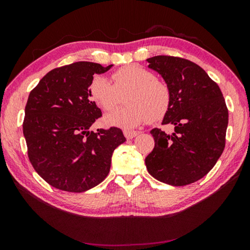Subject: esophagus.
<instances>
[{"label":"esophagus","mask_w":250,"mask_h":250,"mask_svg":"<svg viewBox=\"0 0 250 250\" xmlns=\"http://www.w3.org/2000/svg\"><path fill=\"white\" fill-rule=\"evenodd\" d=\"M124 134L125 137L128 139V140H130V139H133L134 137H137V135L139 134V132H137V131H130V130H125L124 131Z\"/></svg>","instance_id":"obj_1"}]
</instances>
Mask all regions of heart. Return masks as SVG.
<instances>
[{"label":"heart","mask_w":250,"mask_h":250,"mask_svg":"<svg viewBox=\"0 0 250 250\" xmlns=\"http://www.w3.org/2000/svg\"><path fill=\"white\" fill-rule=\"evenodd\" d=\"M113 84L101 76L90 83L92 100L105 111L115 109L125 96L126 105L108 113L104 124L133 129L147 120L162 119L171 104L167 84L155 78L152 71L138 65H129L111 75Z\"/></svg>","instance_id":"heart-1"}]
</instances>
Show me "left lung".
Listing matches in <instances>:
<instances>
[{
    "label": "left lung",
    "instance_id": "1",
    "mask_svg": "<svg viewBox=\"0 0 250 250\" xmlns=\"http://www.w3.org/2000/svg\"><path fill=\"white\" fill-rule=\"evenodd\" d=\"M150 69L170 88L171 104L162 125L174 132L154 128V149L146 158L150 174L173 186L194 183L216 164L225 147L228 110L216 83L195 62L172 56L147 58Z\"/></svg>",
    "mask_w": 250,
    "mask_h": 250
}]
</instances>
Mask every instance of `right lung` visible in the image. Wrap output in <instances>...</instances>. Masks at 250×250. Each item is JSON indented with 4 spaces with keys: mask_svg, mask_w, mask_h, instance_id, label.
Listing matches in <instances>:
<instances>
[{
    "mask_svg": "<svg viewBox=\"0 0 250 250\" xmlns=\"http://www.w3.org/2000/svg\"><path fill=\"white\" fill-rule=\"evenodd\" d=\"M111 67L78 62L55 68L28 96L23 122L28 158L54 188L74 193L95 188L107 177L113 151L125 141L116 126L90 131L101 117L90 83L95 74Z\"/></svg>",
    "mask_w": 250,
    "mask_h": 250,
    "instance_id": "1",
    "label": "right lung"
}]
</instances>
